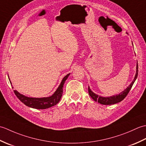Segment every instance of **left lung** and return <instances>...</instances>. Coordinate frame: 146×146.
<instances>
[{"label":"left lung","mask_w":146,"mask_h":146,"mask_svg":"<svg viewBox=\"0 0 146 146\" xmlns=\"http://www.w3.org/2000/svg\"><path fill=\"white\" fill-rule=\"evenodd\" d=\"M137 75H138V63H137V66H136V73H135V76L134 77V79L133 80V81L131 83V85H130L125 90H124L120 93L119 94L111 96V97H101V96H98V95L94 94V93L91 90V89L90 88L89 86H88V94L92 98L93 100H95V102H98V103L100 104L107 105H112V104H117L119 103V102L122 101L123 99L126 97V96L129 94V91L131 90L132 86L133 84H134V83L135 82L136 78H137Z\"/></svg>","instance_id":"left-lung-1"}]
</instances>
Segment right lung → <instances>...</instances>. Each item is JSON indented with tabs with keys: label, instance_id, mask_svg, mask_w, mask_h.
I'll return each instance as SVG.
<instances>
[{
	"label": "right lung",
	"instance_id": "1",
	"mask_svg": "<svg viewBox=\"0 0 146 146\" xmlns=\"http://www.w3.org/2000/svg\"><path fill=\"white\" fill-rule=\"evenodd\" d=\"M70 74V73L68 74V75H66L64 77L63 79L62 80V82H61L60 86H58V88L54 93V94L49 97H27L25 95L21 94L20 93H19L17 90H14V92L15 95H16V97L19 99L20 101L23 102L24 104H25L26 106L33 108H36V109H46V108L54 106L55 105H56L58 102H60V99L62 97V95H63V88L64 83L68 78V77L69 76Z\"/></svg>",
	"mask_w": 146,
	"mask_h": 146
}]
</instances>
